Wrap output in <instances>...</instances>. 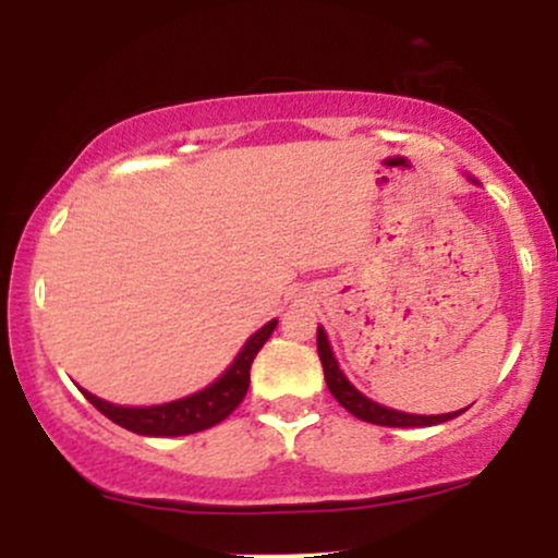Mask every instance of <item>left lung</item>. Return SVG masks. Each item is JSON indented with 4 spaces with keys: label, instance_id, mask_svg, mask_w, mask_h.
Segmentation results:
<instances>
[{
    "label": "left lung",
    "instance_id": "8db88e82",
    "mask_svg": "<svg viewBox=\"0 0 558 558\" xmlns=\"http://www.w3.org/2000/svg\"><path fill=\"white\" fill-rule=\"evenodd\" d=\"M471 180V177H469ZM476 182V180H471ZM317 354H320V363H323V373H326V384L330 389V395L339 400V405H344L349 413L357 415L360 421H368V424H376V426H437V424H445V421L456 418V415H461L463 410H458V413H442V415H413V413H402V410H391V408H384L378 405V402L368 400V397L363 395V391H357L352 387V384L347 381V376L341 373L339 363H336L333 352H330V344H328V336L326 330L317 328Z\"/></svg>",
    "mask_w": 558,
    "mask_h": 558
}]
</instances>
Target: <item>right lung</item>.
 <instances>
[{"label": "right lung", "instance_id": "obj_1", "mask_svg": "<svg viewBox=\"0 0 558 558\" xmlns=\"http://www.w3.org/2000/svg\"><path fill=\"white\" fill-rule=\"evenodd\" d=\"M275 326H278V320H269L265 328L256 330L238 352V357L232 360L230 368L211 387L182 397V400L150 408H124L100 400L89 391H84V397L113 424L130 428L134 434H143V437H185V434L204 432V428L217 426L219 421L228 418L232 410L241 405L248 391L251 363H254L256 352L265 347Z\"/></svg>", "mask_w": 558, "mask_h": 558}]
</instances>
